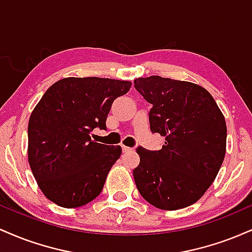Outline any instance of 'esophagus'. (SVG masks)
I'll list each match as a JSON object with an SVG mask.
<instances>
[{
  "label": "esophagus",
  "instance_id": "34e87169",
  "mask_svg": "<svg viewBox=\"0 0 252 252\" xmlns=\"http://www.w3.org/2000/svg\"><path fill=\"white\" fill-rule=\"evenodd\" d=\"M122 150H123V153H130V152H134V148H130V147L122 146Z\"/></svg>",
  "mask_w": 252,
  "mask_h": 252
}]
</instances>
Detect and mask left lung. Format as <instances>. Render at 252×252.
<instances>
[{
	"instance_id": "left-lung-1",
	"label": "left lung",
	"mask_w": 252,
	"mask_h": 252,
	"mask_svg": "<svg viewBox=\"0 0 252 252\" xmlns=\"http://www.w3.org/2000/svg\"><path fill=\"white\" fill-rule=\"evenodd\" d=\"M147 102L152 132L166 137L160 150L137 147L136 187L153 206L174 211L194 204L215 181L226 152V123L210 92L160 76L134 82Z\"/></svg>"
}]
</instances>
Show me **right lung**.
<instances>
[{
    "instance_id": "add662e5",
    "label": "right lung",
    "mask_w": 252,
    "mask_h": 252,
    "mask_svg": "<svg viewBox=\"0 0 252 252\" xmlns=\"http://www.w3.org/2000/svg\"><path fill=\"white\" fill-rule=\"evenodd\" d=\"M131 83L109 78H65L45 92L28 123V161L46 198L66 209L89 204L102 192L121 146L92 141L106 130L112 103Z\"/></svg>"
}]
</instances>
